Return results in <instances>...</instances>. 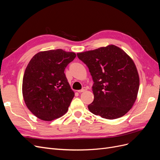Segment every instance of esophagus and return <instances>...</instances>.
<instances>
[{"instance_id":"34e87169","label":"esophagus","mask_w":160,"mask_h":160,"mask_svg":"<svg viewBox=\"0 0 160 160\" xmlns=\"http://www.w3.org/2000/svg\"><path fill=\"white\" fill-rule=\"evenodd\" d=\"M87 91V88H83L82 89L79 90L78 92H79V93H83V92H84V91Z\"/></svg>"}]
</instances>
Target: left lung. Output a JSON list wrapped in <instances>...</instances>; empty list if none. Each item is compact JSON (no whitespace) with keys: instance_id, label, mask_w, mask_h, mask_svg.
Wrapping results in <instances>:
<instances>
[{"instance_id":"obj_1","label":"left lung","mask_w":160,"mask_h":160,"mask_svg":"<svg viewBox=\"0 0 160 160\" xmlns=\"http://www.w3.org/2000/svg\"><path fill=\"white\" fill-rule=\"evenodd\" d=\"M77 55L88 67L94 82V100L88 105L89 110L108 119L126 114L137 99L139 87L138 72L132 58L113 45Z\"/></svg>"}]
</instances>
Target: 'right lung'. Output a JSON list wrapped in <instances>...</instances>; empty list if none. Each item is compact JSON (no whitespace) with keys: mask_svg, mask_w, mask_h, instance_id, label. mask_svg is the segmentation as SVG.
Wrapping results in <instances>:
<instances>
[{"mask_svg":"<svg viewBox=\"0 0 160 160\" xmlns=\"http://www.w3.org/2000/svg\"><path fill=\"white\" fill-rule=\"evenodd\" d=\"M76 54L62 49L41 51L28 62L22 79V95L31 112L43 121L63 115L75 93L64 71Z\"/></svg>","mask_w":160,"mask_h":160,"instance_id":"1","label":"right lung"}]
</instances>
